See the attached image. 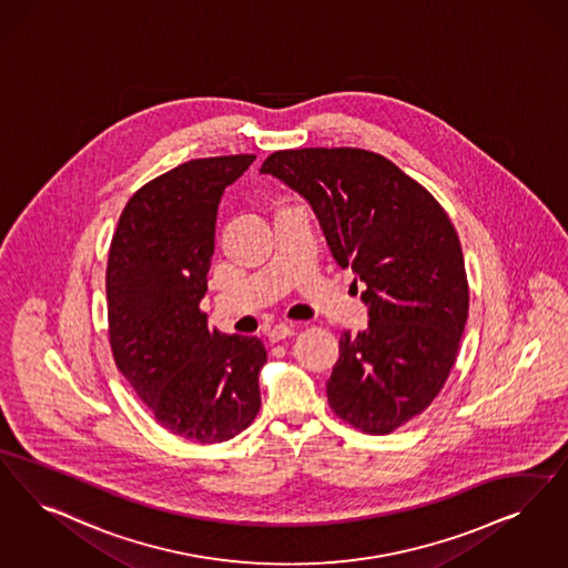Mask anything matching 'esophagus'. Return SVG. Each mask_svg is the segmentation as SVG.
<instances>
[{
    "instance_id": "esophagus-1",
    "label": "esophagus",
    "mask_w": 568,
    "mask_h": 568,
    "mask_svg": "<svg viewBox=\"0 0 568 568\" xmlns=\"http://www.w3.org/2000/svg\"><path fill=\"white\" fill-rule=\"evenodd\" d=\"M292 336H294V329L290 325H285V323L274 325L273 329L268 332V341L271 342L285 341V338H292Z\"/></svg>"
}]
</instances>
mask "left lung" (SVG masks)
<instances>
[{"instance_id": "8db88e82", "label": "left lung", "mask_w": 568, "mask_h": 568, "mask_svg": "<svg viewBox=\"0 0 568 568\" xmlns=\"http://www.w3.org/2000/svg\"><path fill=\"white\" fill-rule=\"evenodd\" d=\"M260 171L308 201L338 266L365 285L369 323L341 336L329 408L364 433L395 432L432 406L467 323L469 285L448 213L367 150H281Z\"/></svg>"}]
</instances>
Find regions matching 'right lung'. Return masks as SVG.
<instances>
[{"label": "right lung", "mask_w": 568, "mask_h": 568, "mask_svg": "<svg viewBox=\"0 0 568 568\" xmlns=\"http://www.w3.org/2000/svg\"><path fill=\"white\" fill-rule=\"evenodd\" d=\"M253 154L183 162L139 187L115 227L105 290L115 365L166 432L217 444L257 416L266 348L209 329L201 300L217 204Z\"/></svg>", "instance_id": "right-lung-1"}]
</instances>
